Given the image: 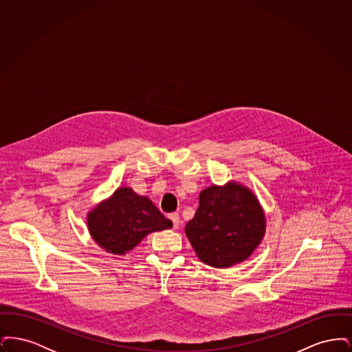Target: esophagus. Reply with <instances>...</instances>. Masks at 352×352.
I'll return each mask as SVG.
<instances>
[{"label":"esophagus","instance_id":"esophagus-1","mask_svg":"<svg viewBox=\"0 0 352 352\" xmlns=\"http://www.w3.org/2000/svg\"><path fill=\"white\" fill-rule=\"evenodd\" d=\"M168 218H170V220L173 221V227L177 230V228L179 227V215L174 212V214H170V215H168Z\"/></svg>","mask_w":352,"mask_h":352}]
</instances>
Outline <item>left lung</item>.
Instances as JSON below:
<instances>
[{
  "label": "left lung",
  "instance_id": "obj_1",
  "mask_svg": "<svg viewBox=\"0 0 352 352\" xmlns=\"http://www.w3.org/2000/svg\"><path fill=\"white\" fill-rule=\"evenodd\" d=\"M265 227V214L256 195L232 181L201 191L198 211L184 232L201 263L230 268L251 256Z\"/></svg>",
  "mask_w": 352,
  "mask_h": 352
}]
</instances>
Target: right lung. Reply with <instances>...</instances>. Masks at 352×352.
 <instances>
[{"label": "right lung", "instance_id": "obj_1", "mask_svg": "<svg viewBox=\"0 0 352 352\" xmlns=\"http://www.w3.org/2000/svg\"><path fill=\"white\" fill-rule=\"evenodd\" d=\"M87 226L102 250L125 254L146 234L168 230L173 223L148 197L135 194L131 187H120L111 198L88 212Z\"/></svg>", "mask_w": 352, "mask_h": 352}]
</instances>
